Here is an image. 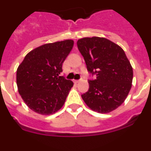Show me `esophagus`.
Returning a JSON list of instances; mask_svg holds the SVG:
<instances>
[{
  "instance_id": "1",
  "label": "esophagus",
  "mask_w": 151,
  "mask_h": 151,
  "mask_svg": "<svg viewBox=\"0 0 151 151\" xmlns=\"http://www.w3.org/2000/svg\"><path fill=\"white\" fill-rule=\"evenodd\" d=\"M80 82V80H74V82L76 84H77V83H78V82Z\"/></svg>"
}]
</instances>
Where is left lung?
Returning a JSON list of instances; mask_svg holds the SVG:
<instances>
[{"instance_id": "1", "label": "left lung", "mask_w": 151, "mask_h": 151, "mask_svg": "<svg viewBox=\"0 0 151 151\" xmlns=\"http://www.w3.org/2000/svg\"><path fill=\"white\" fill-rule=\"evenodd\" d=\"M88 71L96 75L89 80V89L82 94L90 109L100 113L116 110L125 101L132 88L133 70L121 47L105 38L78 40Z\"/></svg>"}]
</instances>
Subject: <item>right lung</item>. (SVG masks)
Returning a JSON list of instances; mask_svg holds the SVG:
<instances>
[{
	"instance_id": "obj_1",
	"label": "right lung",
	"mask_w": 151,
	"mask_h": 151,
	"mask_svg": "<svg viewBox=\"0 0 151 151\" xmlns=\"http://www.w3.org/2000/svg\"><path fill=\"white\" fill-rule=\"evenodd\" d=\"M74 41L45 44L26 54L17 71L18 91L31 110L50 115L63 106L73 82L60 76Z\"/></svg>"
}]
</instances>
